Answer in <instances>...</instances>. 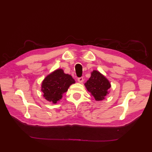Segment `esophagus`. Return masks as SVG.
I'll return each instance as SVG.
<instances>
[{"label": "esophagus", "mask_w": 152, "mask_h": 152, "mask_svg": "<svg viewBox=\"0 0 152 152\" xmlns=\"http://www.w3.org/2000/svg\"><path fill=\"white\" fill-rule=\"evenodd\" d=\"M78 81L79 83H82L83 82V77H80V78H78Z\"/></svg>", "instance_id": "1"}]
</instances>
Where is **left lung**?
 <instances>
[{"label": "left lung", "mask_w": 152, "mask_h": 152, "mask_svg": "<svg viewBox=\"0 0 152 152\" xmlns=\"http://www.w3.org/2000/svg\"><path fill=\"white\" fill-rule=\"evenodd\" d=\"M84 85L96 101L105 99V96L109 93V89L111 88L109 80L98 70H95L92 71L91 77Z\"/></svg>", "instance_id": "left-lung-1"}]
</instances>
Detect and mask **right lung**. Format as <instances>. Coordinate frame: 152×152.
Segmentation results:
<instances>
[{"mask_svg":"<svg viewBox=\"0 0 152 152\" xmlns=\"http://www.w3.org/2000/svg\"><path fill=\"white\" fill-rule=\"evenodd\" d=\"M73 83H75L72 77L64 72L63 69H59L50 73L42 82L41 91L43 96L48 101L53 104L59 101L62 99L63 93Z\"/></svg>","mask_w":152,"mask_h":152,"instance_id":"add662e5","label":"right lung"}]
</instances>
